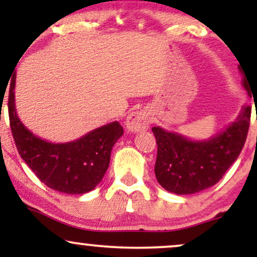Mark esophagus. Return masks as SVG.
I'll list each match as a JSON object with an SVG mask.
<instances>
[{"label": "esophagus", "instance_id": "esophagus-1", "mask_svg": "<svg viewBox=\"0 0 257 257\" xmlns=\"http://www.w3.org/2000/svg\"><path fill=\"white\" fill-rule=\"evenodd\" d=\"M150 114L145 110H137L126 117L125 125L129 132H145L150 125Z\"/></svg>", "mask_w": 257, "mask_h": 257}]
</instances>
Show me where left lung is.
<instances>
[{"label":"left lung","mask_w":257,"mask_h":257,"mask_svg":"<svg viewBox=\"0 0 257 257\" xmlns=\"http://www.w3.org/2000/svg\"><path fill=\"white\" fill-rule=\"evenodd\" d=\"M243 85L249 93L245 78ZM250 116L251 107L244 106L225 131L204 141L153 126L157 141L155 174L159 185L169 192L192 194L217 184L245 144Z\"/></svg>","instance_id":"left-lung-1"}]
</instances>
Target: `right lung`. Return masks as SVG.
<instances>
[{"instance_id":"add662e5","label":"right lung","mask_w":257,"mask_h":257,"mask_svg":"<svg viewBox=\"0 0 257 257\" xmlns=\"http://www.w3.org/2000/svg\"><path fill=\"white\" fill-rule=\"evenodd\" d=\"M10 85L8 114L20 157L52 190L67 194H83L93 190L104 178L111 150L123 135V126L112 122L71 143H49L32 134L18 117L14 104L16 73Z\"/></svg>"}]
</instances>
